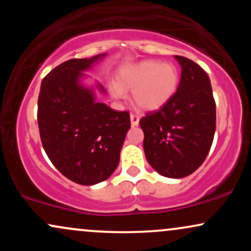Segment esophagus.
Returning <instances> with one entry per match:
<instances>
[{
    "instance_id": "obj_1",
    "label": "esophagus",
    "mask_w": 251,
    "mask_h": 251,
    "mask_svg": "<svg viewBox=\"0 0 251 251\" xmlns=\"http://www.w3.org/2000/svg\"><path fill=\"white\" fill-rule=\"evenodd\" d=\"M129 118H131V125L132 126H137L138 124H139V116L132 113L131 116H129Z\"/></svg>"
}]
</instances>
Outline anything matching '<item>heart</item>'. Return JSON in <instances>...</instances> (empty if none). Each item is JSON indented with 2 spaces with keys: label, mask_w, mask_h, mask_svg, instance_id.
Segmentation results:
<instances>
[{
  "label": "heart",
  "mask_w": 251,
  "mask_h": 251,
  "mask_svg": "<svg viewBox=\"0 0 251 251\" xmlns=\"http://www.w3.org/2000/svg\"><path fill=\"white\" fill-rule=\"evenodd\" d=\"M179 85V72L174 63L149 60L125 68L111 83V93L123 99L126 91H132V99L138 108L154 111L163 107L175 96Z\"/></svg>",
  "instance_id": "b5f03b06"
}]
</instances>
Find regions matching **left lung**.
<instances>
[{
    "mask_svg": "<svg viewBox=\"0 0 251 251\" xmlns=\"http://www.w3.org/2000/svg\"><path fill=\"white\" fill-rule=\"evenodd\" d=\"M181 67L177 92L163 107L146 113L139 125L150 165L168 178L194 174L205 160L216 129V103L205 71L176 55Z\"/></svg>",
    "mask_w": 251,
    "mask_h": 251,
    "instance_id": "8db88e82",
    "label": "left lung"
}]
</instances>
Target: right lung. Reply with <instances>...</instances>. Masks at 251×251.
Wrapping results in <instances>:
<instances>
[{"label": "right lung", "instance_id": "right-lung-1", "mask_svg": "<svg viewBox=\"0 0 251 251\" xmlns=\"http://www.w3.org/2000/svg\"><path fill=\"white\" fill-rule=\"evenodd\" d=\"M72 59L50 71L41 82L37 124L42 146L53 165L68 179L94 185L116 171L124 140L131 127L127 111L98 102L94 89L83 85V72L105 57Z\"/></svg>", "mask_w": 251, "mask_h": 251}]
</instances>
